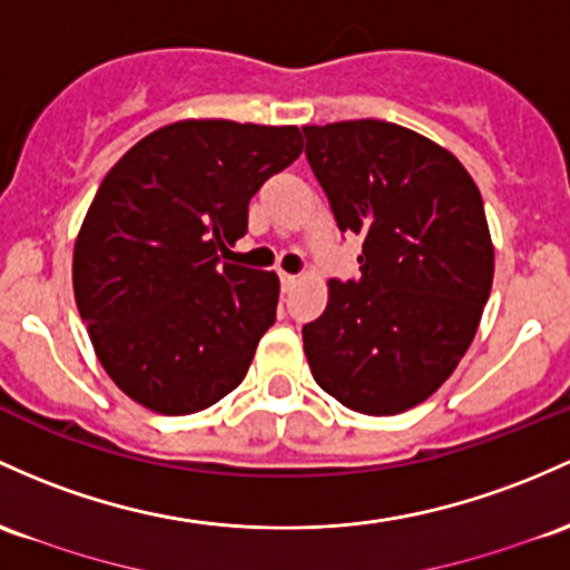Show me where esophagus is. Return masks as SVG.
<instances>
[{"instance_id": "34e87169", "label": "esophagus", "mask_w": 570, "mask_h": 570, "mask_svg": "<svg viewBox=\"0 0 570 570\" xmlns=\"http://www.w3.org/2000/svg\"><path fill=\"white\" fill-rule=\"evenodd\" d=\"M278 278H281V289L284 292H292L299 284L297 275H292V273H278Z\"/></svg>"}]
</instances>
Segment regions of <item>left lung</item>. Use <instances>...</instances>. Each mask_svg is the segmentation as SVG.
Wrapping results in <instances>:
<instances>
[{
  "instance_id": "obj_1",
  "label": "left lung",
  "mask_w": 570,
  "mask_h": 570,
  "mask_svg": "<svg viewBox=\"0 0 570 570\" xmlns=\"http://www.w3.org/2000/svg\"><path fill=\"white\" fill-rule=\"evenodd\" d=\"M337 229L362 240L360 278L330 281L303 327L311 373L367 416L424 403L460 365L492 289L479 186L454 154L390 121L303 127Z\"/></svg>"
}]
</instances>
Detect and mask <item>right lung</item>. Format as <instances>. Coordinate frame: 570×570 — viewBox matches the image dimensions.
<instances>
[{
    "label": "right lung",
    "instance_id": "right-lung-1",
    "mask_svg": "<svg viewBox=\"0 0 570 570\" xmlns=\"http://www.w3.org/2000/svg\"><path fill=\"white\" fill-rule=\"evenodd\" d=\"M303 154L297 127L189 118L135 142L91 199L72 286L105 373L135 403L197 414L246 379L278 275L218 262L259 186Z\"/></svg>",
    "mask_w": 570,
    "mask_h": 570
}]
</instances>
